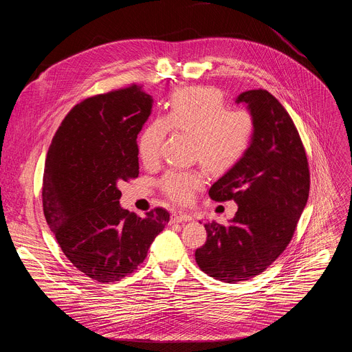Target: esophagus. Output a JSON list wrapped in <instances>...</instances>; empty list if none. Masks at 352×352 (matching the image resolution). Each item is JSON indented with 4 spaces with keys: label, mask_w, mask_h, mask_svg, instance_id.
Wrapping results in <instances>:
<instances>
[{
    "label": "esophagus",
    "mask_w": 352,
    "mask_h": 352,
    "mask_svg": "<svg viewBox=\"0 0 352 352\" xmlns=\"http://www.w3.org/2000/svg\"><path fill=\"white\" fill-rule=\"evenodd\" d=\"M173 220H174V221H178V223H185V221L193 220V217H192V214H189V213L177 212V213L173 214Z\"/></svg>",
    "instance_id": "esophagus-1"
}]
</instances>
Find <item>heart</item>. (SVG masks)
<instances>
[{
	"mask_svg": "<svg viewBox=\"0 0 352 352\" xmlns=\"http://www.w3.org/2000/svg\"><path fill=\"white\" fill-rule=\"evenodd\" d=\"M195 138V156L209 171L221 174L235 167L246 155L255 135V120L242 109H227L223 93L214 87H188L173 94L164 118L150 122L138 143L139 157L146 166L160 159L168 131ZM205 184L197 170H170L160 179L163 192L177 204H186Z\"/></svg>",
	"mask_w": 352,
	"mask_h": 352,
	"instance_id": "1",
	"label": "heart"
}]
</instances>
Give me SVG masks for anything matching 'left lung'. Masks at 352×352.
<instances>
[{
	"label": "left lung",
	"mask_w": 352,
	"mask_h": 352,
	"mask_svg": "<svg viewBox=\"0 0 352 352\" xmlns=\"http://www.w3.org/2000/svg\"><path fill=\"white\" fill-rule=\"evenodd\" d=\"M255 120V135L243 159L209 190L216 202L234 200L238 210L227 226L206 223L208 241L196 249L200 270L224 283L265 272L292 239L309 196V164L285 109L267 90L241 93Z\"/></svg>",
	"instance_id": "left-lung-1"
}]
</instances>
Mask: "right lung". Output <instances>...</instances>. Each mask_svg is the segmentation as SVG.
Returning <instances> with one entry per match:
<instances>
[{
  "label": "right lung",
  "instance_id": "add662e5",
  "mask_svg": "<svg viewBox=\"0 0 352 352\" xmlns=\"http://www.w3.org/2000/svg\"><path fill=\"white\" fill-rule=\"evenodd\" d=\"M152 106L138 85L89 97L64 118L45 157V221L71 263L98 283L136 270L170 220L163 208L139 217L120 206L118 185L139 175L136 138Z\"/></svg>",
  "mask_w": 352,
  "mask_h": 352
}]
</instances>
